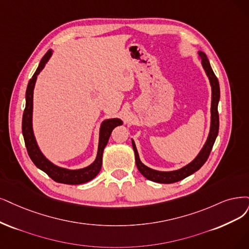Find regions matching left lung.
Segmentation results:
<instances>
[{"label": "left lung", "mask_w": 249, "mask_h": 249, "mask_svg": "<svg viewBox=\"0 0 249 249\" xmlns=\"http://www.w3.org/2000/svg\"><path fill=\"white\" fill-rule=\"evenodd\" d=\"M199 57L201 58L202 66H203L206 71V75L210 81L211 90H213V99H211V126H210V132L208 135V139L203 146V149L201 150V152L199 153V155L195 158L194 161H192L190 164L187 165V166L182 167L178 170L167 171V172L154 170L143 165L140 159V156H139V153H137L135 143L132 141V146L135 154V162H136L137 169L140 170V172L145 178H148L152 181L160 182V183H173L186 178L187 177L191 176V174L196 172L203 166V164L207 161L209 157L211 150H213V146L214 144L215 139L217 136L218 127H219V118H218V112H217V105L219 101V84H218V80L216 76L214 75L213 69L210 67L209 60L207 59L206 55L203 52L199 51Z\"/></svg>", "instance_id": "left-lung-1"}]
</instances>
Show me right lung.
Listing matches in <instances>:
<instances>
[{"label":"right lung","mask_w":249,"mask_h":249,"mask_svg":"<svg viewBox=\"0 0 249 249\" xmlns=\"http://www.w3.org/2000/svg\"><path fill=\"white\" fill-rule=\"evenodd\" d=\"M51 50H48L39 64L38 69L35 71L32 79L29 82V85L26 88L25 93V108L22 116V134L25 142V146L29 154L30 158L34 162L36 167L43 170L45 173L56 182L67 183V185H80L84 183L92 178H94L99 173L101 169V164H103V153L107 144L108 139L115 127L122 125V121L120 119H109L101 124L100 132H99V143L98 151L95 161L89 165L88 167L78 169V170H70L66 168H61L52 164L49 160L44 157L41 153L38 144H36L35 135L33 132V124H32V116H33V94L35 83L36 80V76L39 75L40 71L44 69L46 62L51 56Z\"/></svg>","instance_id":"obj_1"}]
</instances>
